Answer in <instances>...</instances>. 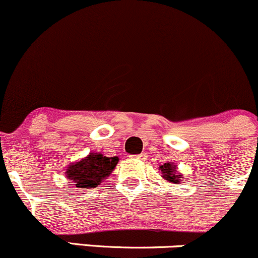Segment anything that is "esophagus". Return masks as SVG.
Instances as JSON below:
<instances>
[{
  "label": "esophagus",
  "instance_id": "1",
  "mask_svg": "<svg viewBox=\"0 0 258 258\" xmlns=\"http://www.w3.org/2000/svg\"><path fill=\"white\" fill-rule=\"evenodd\" d=\"M133 159H137V160H144L146 159V154H139V155H133Z\"/></svg>",
  "mask_w": 258,
  "mask_h": 258
}]
</instances>
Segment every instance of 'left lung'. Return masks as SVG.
Wrapping results in <instances>:
<instances>
[{"label":"left lung","instance_id":"obj_1","mask_svg":"<svg viewBox=\"0 0 258 258\" xmlns=\"http://www.w3.org/2000/svg\"><path fill=\"white\" fill-rule=\"evenodd\" d=\"M160 176L162 177L166 182L172 183V184H179L180 180L184 179L182 173L177 171V165L173 162H165L164 165H160Z\"/></svg>","mask_w":258,"mask_h":258}]
</instances>
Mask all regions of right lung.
<instances>
[{
    "mask_svg": "<svg viewBox=\"0 0 258 258\" xmlns=\"http://www.w3.org/2000/svg\"><path fill=\"white\" fill-rule=\"evenodd\" d=\"M117 162V156L109 158L100 153L92 152L79 161L72 162L67 167L65 177L72 179L78 188H97L100 183L104 182L106 177L110 176Z\"/></svg>",
    "mask_w": 258,
    "mask_h": 258,
    "instance_id": "add662e5",
    "label": "right lung"
}]
</instances>
